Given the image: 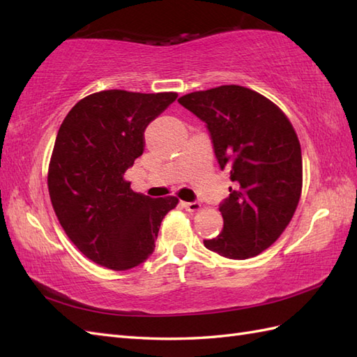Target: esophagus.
Wrapping results in <instances>:
<instances>
[{
    "instance_id": "esophagus-1",
    "label": "esophagus",
    "mask_w": 357,
    "mask_h": 357,
    "mask_svg": "<svg viewBox=\"0 0 357 357\" xmlns=\"http://www.w3.org/2000/svg\"><path fill=\"white\" fill-rule=\"evenodd\" d=\"M183 207L193 213V211H198L201 208V204L199 202H183Z\"/></svg>"
}]
</instances>
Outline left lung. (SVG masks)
I'll return each mask as SVG.
<instances>
[{
	"mask_svg": "<svg viewBox=\"0 0 357 357\" xmlns=\"http://www.w3.org/2000/svg\"><path fill=\"white\" fill-rule=\"evenodd\" d=\"M178 102L207 124L219 167L233 183L219 206L224 229L204 245L229 259L257 256L282 234L299 204L298 135L276 104L242 86L201 90Z\"/></svg>",
	"mask_w": 357,
	"mask_h": 357,
	"instance_id": "left-lung-1",
	"label": "left lung"
}]
</instances>
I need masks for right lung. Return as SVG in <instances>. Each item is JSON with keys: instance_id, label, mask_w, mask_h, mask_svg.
Segmentation results:
<instances>
[{"instance_id": "right-lung-1", "label": "right lung", "mask_w": 357, "mask_h": 357, "mask_svg": "<svg viewBox=\"0 0 357 357\" xmlns=\"http://www.w3.org/2000/svg\"><path fill=\"white\" fill-rule=\"evenodd\" d=\"M178 93L102 90L73 105L59 127L47 185L66 234L90 261L130 270L153 253L178 198L135 193L124 173L144 151V132Z\"/></svg>"}]
</instances>
